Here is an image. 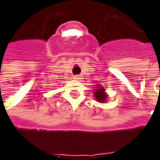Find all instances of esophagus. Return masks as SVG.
<instances>
[{"label":"esophagus","mask_w":160,"mask_h":160,"mask_svg":"<svg viewBox=\"0 0 160 160\" xmlns=\"http://www.w3.org/2000/svg\"><path fill=\"white\" fill-rule=\"evenodd\" d=\"M73 78L76 79V80H80L82 78H81V76H80V75H75V76H73Z\"/></svg>","instance_id":"34e87169"}]
</instances>
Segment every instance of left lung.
Returning <instances> with one entry per match:
<instances>
[{"label": "left lung", "instance_id": "1", "mask_svg": "<svg viewBox=\"0 0 160 160\" xmlns=\"http://www.w3.org/2000/svg\"><path fill=\"white\" fill-rule=\"evenodd\" d=\"M96 87H97L95 90H93L95 100L101 103H105L108 98V95L106 93V90L102 87H101V85H97Z\"/></svg>", "mask_w": 160, "mask_h": 160}]
</instances>
